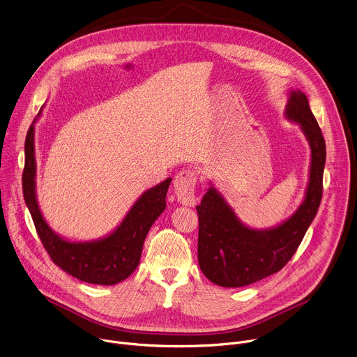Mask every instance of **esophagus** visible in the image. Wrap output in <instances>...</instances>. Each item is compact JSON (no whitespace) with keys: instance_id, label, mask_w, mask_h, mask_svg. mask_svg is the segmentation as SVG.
<instances>
[{"instance_id":"esophagus-1","label":"esophagus","mask_w":357,"mask_h":357,"mask_svg":"<svg viewBox=\"0 0 357 357\" xmlns=\"http://www.w3.org/2000/svg\"><path fill=\"white\" fill-rule=\"evenodd\" d=\"M196 181H197V175L195 171L182 169L176 174L174 181V190L182 205L193 206L196 203V197H195Z\"/></svg>"}]
</instances>
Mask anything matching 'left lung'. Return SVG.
I'll list each match as a JSON object with an SVG mask.
<instances>
[{"label": "left lung", "instance_id": "8db88e82", "mask_svg": "<svg viewBox=\"0 0 357 357\" xmlns=\"http://www.w3.org/2000/svg\"><path fill=\"white\" fill-rule=\"evenodd\" d=\"M285 119L296 123L311 148L310 179L298 209L284 222L268 229L245 226L223 195L213 186L196 206L199 215L197 261L213 284L238 288L278 273L294 256L315 219L322 199L326 146L308 97L289 90Z\"/></svg>", "mask_w": 357, "mask_h": 357}]
</instances>
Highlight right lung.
I'll use <instances>...</instances> for the list:
<instances>
[{
    "instance_id": "obj_1",
    "label": "right lung",
    "mask_w": 357,
    "mask_h": 357,
    "mask_svg": "<svg viewBox=\"0 0 357 357\" xmlns=\"http://www.w3.org/2000/svg\"><path fill=\"white\" fill-rule=\"evenodd\" d=\"M40 112L26 134L25 168L22 174L24 199L38 236L52 261L75 278L97 285L119 284L138 267L145 237L152 223L167 208L165 197L172 179L167 178L164 182L145 190L121 223L107 236L89 241H70L59 236L43 219L36 199L35 123Z\"/></svg>"
}]
</instances>
